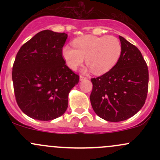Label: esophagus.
Listing matches in <instances>:
<instances>
[{
	"label": "esophagus",
	"mask_w": 160,
	"mask_h": 160,
	"mask_svg": "<svg viewBox=\"0 0 160 160\" xmlns=\"http://www.w3.org/2000/svg\"><path fill=\"white\" fill-rule=\"evenodd\" d=\"M86 79H87V77H84V76H82V75H80V80H86Z\"/></svg>",
	"instance_id": "obj_1"
}]
</instances>
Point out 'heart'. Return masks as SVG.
I'll use <instances>...</instances> for the list:
<instances>
[{"instance_id":"obj_1","label":"heart","mask_w":160,"mask_h":160,"mask_svg":"<svg viewBox=\"0 0 160 160\" xmlns=\"http://www.w3.org/2000/svg\"><path fill=\"white\" fill-rule=\"evenodd\" d=\"M72 45L75 49L64 46L62 49V56L69 68L76 70L85 59L96 75L111 70L117 64L122 51L120 40L112 35H84L76 38Z\"/></svg>"}]
</instances>
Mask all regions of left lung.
Segmentation results:
<instances>
[{
    "label": "left lung",
    "instance_id": "left-lung-1",
    "mask_svg": "<svg viewBox=\"0 0 160 160\" xmlns=\"http://www.w3.org/2000/svg\"><path fill=\"white\" fill-rule=\"evenodd\" d=\"M122 51L117 64L101 77L92 78L90 99L101 118L122 122L135 115L146 102L149 70L141 52L119 36Z\"/></svg>",
    "mask_w": 160,
    "mask_h": 160
}]
</instances>
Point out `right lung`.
I'll return each mask as SVG.
<instances>
[{
	"label": "right lung",
	"instance_id": "right-lung-1",
	"mask_svg": "<svg viewBox=\"0 0 160 160\" xmlns=\"http://www.w3.org/2000/svg\"><path fill=\"white\" fill-rule=\"evenodd\" d=\"M67 35L50 30L38 32L16 55L12 68L14 96L28 117L50 121L68 107V94L79 76L66 65L62 49Z\"/></svg>",
	"mask_w": 160,
	"mask_h": 160
}]
</instances>
